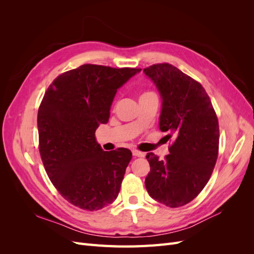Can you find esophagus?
<instances>
[{
  "label": "esophagus",
  "instance_id": "obj_1",
  "mask_svg": "<svg viewBox=\"0 0 254 254\" xmlns=\"http://www.w3.org/2000/svg\"><path fill=\"white\" fill-rule=\"evenodd\" d=\"M132 155H133L134 157H144L145 153H144V152H141V151H139V150L133 149V150H132Z\"/></svg>",
  "mask_w": 254,
  "mask_h": 254
}]
</instances>
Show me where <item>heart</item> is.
I'll list each match as a JSON object with an SVG mask.
<instances>
[{
    "label": "heart",
    "instance_id": "obj_1",
    "mask_svg": "<svg viewBox=\"0 0 254 254\" xmlns=\"http://www.w3.org/2000/svg\"><path fill=\"white\" fill-rule=\"evenodd\" d=\"M147 94H151V93H144L143 95H147ZM143 95H142V96H143Z\"/></svg>",
    "mask_w": 254,
    "mask_h": 254
}]
</instances>
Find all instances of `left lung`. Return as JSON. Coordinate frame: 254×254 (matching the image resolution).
<instances>
[{
  "label": "left lung",
  "instance_id": "1",
  "mask_svg": "<svg viewBox=\"0 0 254 254\" xmlns=\"http://www.w3.org/2000/svg\"><path fill=\"white\" fill-rule=\"evenodd\" d=\"M143 72L162 99L159 128L175 139L164 160L146 155L150 172L145 187L158 202L179 207L197 197L210 179L218 155V120L203 87L179 68L160 64Z\"/></svg>",
  "mask_w": 254,
  "mask_h": 254
}]
</instances>
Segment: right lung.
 I'll list each match as a JSON object with an SVG mask.
<instances>
[{
	"label": "right lung",
	"mask_w": 254,
	"mask_h": 254,
	"mask_svg": "<svg viewBox=\"0 0 254 254\" xmlns=\"http://www.w3.org/2000/svg\"><path fill=\"white\" fill-rule=\"evenodd\" d=\"M141 68L83 64L59 75L38 111L39 150L54 187L72 204L101 210L117 199L132 153L96 141L118 90Z\"/></svg>",
	"instance_id": "add662e5"
}]
</instances>
